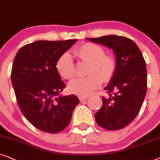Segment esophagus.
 <instances>
[{"mask_svg":"<svg viewBox=\"0 0 160 160\" xmlns=\"http://www.w3.org/2000/svg\"><path fill=\"white\" fill-rule=\"evenodd\" d=\"M87 98H88V97H82V96H80V97H79V99H80V102H82L83 100L86 99Z\"/></svg>","mask_w":160,"mask_h":160,"instance_id":"34e87169","label":"esophagus"}]
</instances>
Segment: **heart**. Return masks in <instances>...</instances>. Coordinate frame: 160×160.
Returning <instances> with one entry per match:
<instances>
[{"mask_svg":"<svg viewBox=\"0 0 160 160\" xmlns=\"http://www.w3.org/2000/svg\"><path fill=\"white\" fill-rule=\"evenodd\" d=\"M73 54L88 65L86 69L88 76L74 79L69 83L68 88L72 93L86 97L99 88L102 82H109L113 78L116 61L112 55L105 54L101 46L86 42L74 49ZM56 69L67 80H71L75 76V65L69 53L61 55L56 62Z\"/></svg>","mask_w":160,"mask_h":160,"instance_id":"heart-1","label":"heart"}]
</instances>
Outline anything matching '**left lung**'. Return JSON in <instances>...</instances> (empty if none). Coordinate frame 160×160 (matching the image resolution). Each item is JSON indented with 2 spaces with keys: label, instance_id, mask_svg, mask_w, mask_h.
Listing matches in <instances>:
<instances>
[{
  "label": "left lung",
  "instance_id": "obj_1",
  "mask_svg": "<svg viewBox=\"0 0 160 160\" xmlns=\"http://www.w3.org/2000/svg\"><path fill=\"white\" fill-rule=\"evenodd\" d=\"M113 50L116 70L106 86L102 106L95 114L98 125L108 130L122 129L139 113L147 91V70L141 51L132 40L116 35L88 38Z\"/></svg>",
  "mask_w": 160,
  "mask_h": 160
}]
</instances>
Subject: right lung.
Segmentation results:
<instances>
[{
	"mask_svg": "<svg viewBox=\"0 0 160 160\" xmlns=\"http://www.w3.org/2000/svg\"><path fill=\"white\" fill-rule=\"evenodd\" d=\"M77 41L34 42L22 47L14 58L11 79L17 102L25 118L42 132L63 130L80 102L74 94L59 95L66 85L56 69L58 59Z\"/></svg>",
	"mask_w": 160,
	"mask_h": 160,
	"instance_id": "right-lung-1",
	"label": "right lung"
}]
</instances>
